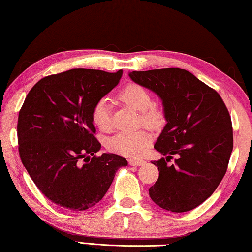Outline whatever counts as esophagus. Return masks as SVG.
Returning <instances> with one entry per match:
<instances>
[{"instance_id": "1", "label": "esophagus", "mask_w": 252, "mask_h": 252, "mask_svg": "<svg viewBox=\"0 0 252 252\" xmlns=\"http://www.w3.org/2000/svg\"><path fill=\"white\" fill-rule=\"evenodd\" d=\"M144 160H142V159H130L129 160V164L130 165H142V164H144Z\"/></svg>"}]
</instances>
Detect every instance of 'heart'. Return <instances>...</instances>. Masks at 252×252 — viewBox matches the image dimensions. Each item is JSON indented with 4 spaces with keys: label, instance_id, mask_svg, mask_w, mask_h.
Returning a JSON list of instances; mask_svg holds the SVG:
<instances>
[{
    "label": "heart",
    "instance_id": "heart-1",
    "mask_svg": "<svg viewBox=\"0 0 252 252\" xmlns=\"http://www.w3.org/2000/svg\"><path fill=\"white\" fill-rule=\"evenodd\" d=\"M126 104L140 112L143 125L155 126L162 119V111L152 104V95L146 88L136 83H129L119 93ZM92 121L101 131L110 132L113 129V120L110 105L105 97L96 102L92 109ZM151 143V135L146 130L121 131L108 141L109 150L125 157H139Z\"/></svg>",
    "mask_w": 252,
    "mask_h": 252
}]
</instances>
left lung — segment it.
Instances as JSON below:
<instances>
[{"label": "left lung", "mask_w": 252, "mask_h": 252, "mask_svg": "<svg viewBox=\"0 0 252 252\" xmlns=\"http://www.w3.org/2000/svg\"><path fill=\"white\" fill-rule=\"evenodd\" d=\"M130 78L162 99L167 125L155 144L159 178L153 202L172 212L197 208L222 180L233 148L231 117L215 89L179 67L133 71ZM177 156L173 165L167 162Z\"/></svg>", "instance_id": "left-lung-1"}]
</instances>
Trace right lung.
<instances>
[{"label": "right lung", "mask_w": 252, "mask_h": 252, "mask_svg": "<svg viewBox=\"0 0 252 252\" xmlns=\"http://www.w3.org/2000/svg\"><path fill=\"white\" fill-rule=\"evenodd\" d=\"M122 70L73 69L41 79L19 113L21 161L39 190L53 202L83 211L100 201L117 170L127 164L113 153L96 156L92 109L119 83Z\"/></svg>", "instance_id": "obj_1"}]
</instances>
